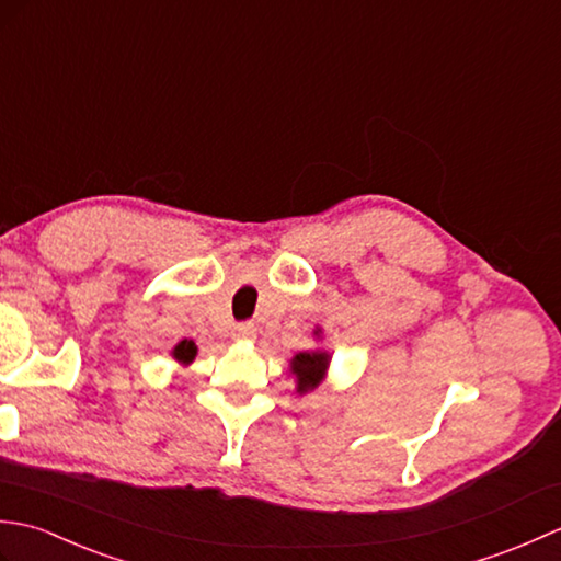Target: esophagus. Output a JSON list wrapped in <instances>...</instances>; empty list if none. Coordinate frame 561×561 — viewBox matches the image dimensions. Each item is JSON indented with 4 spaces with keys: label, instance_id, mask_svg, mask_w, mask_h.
Segmentation results:
<instances>
[{
    "label": "esophagus",
    "instance_id": "1",
    "mask_svg": "<svg viewBox=\"0 0 561 561\" xmlns=\"http://www.w3.org/2000/svg\"><path fill=\"white\" fill-rule=\"evenodd\" d=\"M233 337H238V340H253L255 337V325L253 323H238L233 328Z\"/></svg>",
    "mask_w": 561,
    "mask_h": 561
}]
</instances>
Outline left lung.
Returning a JSON list of instances; mask_svg holds the SVG:
<instances>
[{"label": "left lung", "mask_w": 561, "mask_h": 561, "mask_svg": "<svg viewBox=\"0 0 561 561\" xmlns=\"http://www.w3.org/2000/svg\"><path fill=\"white\" fill-rule=\"evenodd\" d=\"M325 366H328V354H318V352L296 354L291 359V371L296 374V378H299V392L313 390L320 383V378H323Z\"/></svg>", "instance_id": "left-lung-1"}]
</instances>
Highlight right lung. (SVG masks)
Instances as JSON below:
<instances>
[{
  "label": "right lung",
  "instance_id": "obj_1",
  "mask_svg": "<svg viewBox=\"0 0 561 561\" xmlns=\"http://www.w3.org/2000/svg\"><path fill=\"white\" fill-rule=\"evenodd\" d=\"M195 354H197V347H195V342L193 340H183L181 344H178V347L173 350V356L181 364H190L195 359Z\"/></svg>",
  "mask_w": 561,
  "mask_h": 561
}]
</instances>
